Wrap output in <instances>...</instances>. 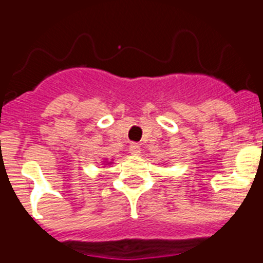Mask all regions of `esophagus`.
Returning a JSON list of instances; mask_svg holds the SVG:
<instances>
[{
  "label": "esophagus",
  "instance_id": "obj_1",
  "mask_svg": "<svg viewBox=\"0 0 263 263\" xmlns=\"http://www.w3.org/2000/svg\"><path fill=\"white\" fill-rule=\"evenodd\" d=\"M129 152L132 155H139L141 154V146L138 143H132L129 146Z\"/></svg>",
  "mask_w": 263,
  "mask_h": 263
}]
</instances>
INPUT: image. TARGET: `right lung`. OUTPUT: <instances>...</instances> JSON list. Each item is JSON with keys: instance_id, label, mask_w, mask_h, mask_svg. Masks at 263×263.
Masks as SVG:
<instances>
[{"instance_id": "obj_1", "label": "right lung", "mask_w": 263, "mask_h": 263, "mask_svg": "<svg viewBox=\"0 0 263 263\" xmlns=\"http://www.w3.org/2000/svg\"><path fill=\"white\" fill-rule=\"evenodd\" d=\"M111 163V162H108V164H110Z\"/></svg>"}]
</instances>
